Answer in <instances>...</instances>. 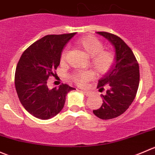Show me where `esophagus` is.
Instances as JSON below:
<instances>
[{
  "label": "esophagus",
  "instance_id": "obj_1",
  "mask_svg": "<svg viewBox=\"0 0 155 155\" xmlns=\"http://www.w3.org/2000/svg\"><path fill=\"white\" fill-rule=\"evenodd\" d=\"M81 92H82V93H84L86 96H90V94H91V93H90V91H87V90H82Z\"/></svg>",
  "mask_w": 155,
  "mask_h": 155
}]
</instances>
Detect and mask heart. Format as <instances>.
<instances>
[{"mask_svg": "<svg viewBox=\"0 0 155 155\" xmlns=\"http://www.w3.org/2000/svg\"><path fill=\"white\" fill-rule=\"evenodd\" d=\"M75 45L82 50L89 57H90V65L98 74H103L108 71L114 62V54L111 52L103 50L102 43L97 38L92 36H87L78 39ZM67 50H64L61 54V62L65 61ZM93 77L90 71H81L71 75V79L79 85L82 86Z\"/></svg>", "mask_w": 155, "mask_h": 155, "instance_id": "heart-1", "label": "heart"}]
</instances>
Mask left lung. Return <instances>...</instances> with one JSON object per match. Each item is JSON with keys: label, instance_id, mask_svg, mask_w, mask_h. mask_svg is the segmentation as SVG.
Masks as SVG:
<instances>
[{"label": "left lung", "instance_id": "1", "mask_svg": "<svg viewBox=\"0 0 155 155\" xmlns=\"http://www.w3.org/2000/svg\"><path fill=\"white\" fill-rule=\"evenodd\" d=\"M108 40L114 49V60L108 71L99 80L97 88L107 87L101 94L103 103L93 110L102 120L117 117L127 111L136 97L139 84V68L131 49L119 37L108 32H96Z\"/></svg>", "mask_w": 155, "mask_h": 155}]
</instances>
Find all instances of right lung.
Segmentation results:
<instances>
[{
	"instance_id": "1",
	"label": "right lung",
	"mask_w": 155,
	"mask_h": 155,
	"mask_svg": "<svg viewBox=\"0 0 155 155\" xmlns=\"http://www.w3.org/2000/svg\"><path fill=\"white\" fill-rule=\"evenodd\" d=\"M76 33L46 35L26 49L15 74L19 101L31 115L41 120L55 117L63 108L68 93L75 90L68 84L49 89L47 80L59 65L64 47Z\"/></svg>"
}]
</instances>
